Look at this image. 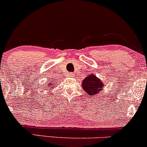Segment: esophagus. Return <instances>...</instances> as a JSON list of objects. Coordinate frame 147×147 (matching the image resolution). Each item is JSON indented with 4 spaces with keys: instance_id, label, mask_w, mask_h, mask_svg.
Segmentation results:
<instances>
[{
    "instance_id": "1",
    "label": "esophagus",
    "mask_w": 147,
    "mask_h": 147,
    "mask_svg": "<svg viewBox=\"0 0 147 147\" xmlns=\"http://www.w3.org/2000/svg\"><path fill=\"white\" fill-rule=\"evenodd\" d=\"M70 75V77H72H72H74V76H75V74L72 73V72H71V73H70V75Z\"/></svg>"
}]
</instances>
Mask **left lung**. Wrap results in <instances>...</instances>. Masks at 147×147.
<instances>
[{"mask_svg":"<svg viewBox=\"0 0 147 147\" xmlns=\"http://www.w3.org/2000/svg\"><path fill=\"white\" fill-rule=\"evenodd\" d=\"M104 83L100 79L96 77L95 74H90L83 79L82 84V88L86 91V95L94 96L98 94L99 91L104 90Z\"/></svg>","mask_w":147,"mask_h":147,"instance_id":"1","label":"left lung"}]
</instances>
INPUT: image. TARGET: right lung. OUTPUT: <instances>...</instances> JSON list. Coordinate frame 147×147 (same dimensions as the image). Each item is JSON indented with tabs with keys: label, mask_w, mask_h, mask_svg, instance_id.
I'll use <instances>...</instances> for the list:
<instances>
[{
	"label": "right lung",
	"mask_w": 147,
	"mask_h": 147,
	"mask_svg": "<svg viewBox=\"0 0 147 147\" xmlns=\"http://www.w3.org/2000/svg\"><path fill=\"white\" fill-rule=\"evenodd\" d=\"M57 82H55V81H53V82H52V80H50V82H48V83L46 84V85H45V86H46V90L47 89H48V91L52 90V88H54V87L55 86V85H56Z\"/></svg>",
	"instance_id": "add662e5"
}]
</instances>
